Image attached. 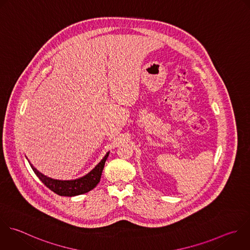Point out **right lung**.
Here are the masks:
<instances>
[{"label":"right lung","mask_w":250,"mask_h":250,"mask_svg":"<svg viewBox=\"0 0 250 250\" xmlns=\"http://www.w3.org/2000/svg\"><path fill=\"white\" fill-rule=\"evenodd\" d=\"M108 154H109V151L106 152L104 157L92 171H90L87 175L81 178H78L76 180H67V181L55 180L39 172L30 162L29 164L33 169L34 173L37 175V177L51 190H53L54 192L62 196H75V195L83 194L90 191L99 184L104 167V163L108 157Z\"/></svg>","instance_id":"1"}]
</instances>
